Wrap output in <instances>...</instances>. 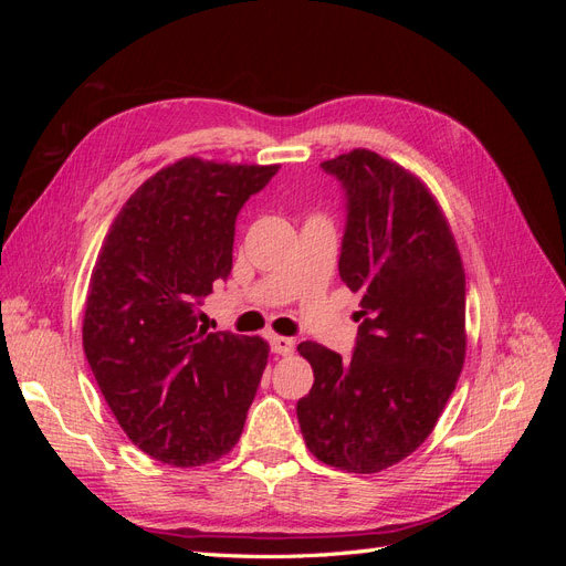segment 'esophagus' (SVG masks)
I'll return each instance as SVG.
<instances>
[{
    "mask_svg": "<svg viewBox=\"0 0 566 566\" xmlns=\"http://www.w3.org/2000/svg\"><path fill=\"white\" fill-rule=\"evenodd\" d=\"M269 347H271L273 354L287 356V354L295 352V339L283 337V335H271V337H269Z\"/></svg>",
    "mask_w": 566,
    "mask_h": 566,
    "instance_id": "34e87169",
    "label": "esophagus"
}]
</instances>
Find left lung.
<instances>
[{"label":"left lung","mask_w":566,"mask_h":566,"mask_svg":"<svg viewBox=\"0 0 566 566\" xmlns=\"http://www.w3.org/2000/svg\"><path fill=\"white\" fill-rule=\"evenodd\" d=\"M345 191L339 279L361 293L349 358L302 342L300 430L325 465L373 474L434 430L465 361V271L424 184L366 148L321 163Z\"/></svg>","instance_id":"1"}]
</instances>
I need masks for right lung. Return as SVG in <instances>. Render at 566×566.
Listing matches in <instances>:
<instances>
[{
    "label": "right lung",
    "mask_w": 566,
    "mask_h": 566,
    "mask_svg": "<svg viewBox=\"0 0 566 566\" xmlns=\"http://www.w3.org/2000/svg\"><path fill=\"white\" fill-rule=\"evenodd\" d=\"M276 172L184 158L136 188L101 245L84 354L134 447L167 465H205L241 439L269 347L198 321L231 273L238 212Z\"/></svg>",
    "instance_id": "right-lung-1"
}]
</instances>
